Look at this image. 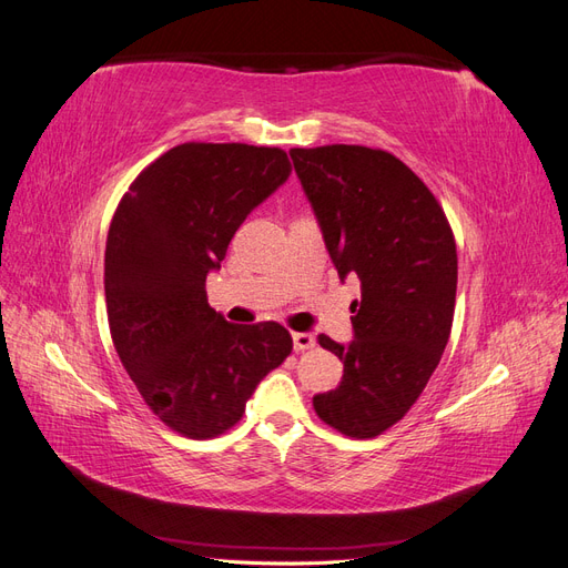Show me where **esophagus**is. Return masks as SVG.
<instances>
[{"label": "esophagus", "instance_id": "1", "mask_svg": "<svg viewBox=\"0 0 568 568\" xmlns=\"http://www.w3.org/2000/svg\"><path fill=\"white\" fill-rule=\"evenodd\" d=\"M291 338H294V351L296 353L311 351L315 346V336L311 332H294V334H291Z\"/></svg>", "mask_w": 568, "mask_h": 568}]
</instances>
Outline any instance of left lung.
I'll return each instance as SVG.
<instances>
[{"instance_id": "left-lung-1", "label": "left lung", "mask_w": 568, "mask_h": 568, "mask_svg": "<svg viewBox=\"0 0 568 568\" xmlns=\"http://www.w3.org/2000/svg\"><path fill=\"white\" fill-rule=\"evenodd\" d=\"M341 282L355 274L348 346L320 334L343 363L317 417L351 438H374L417 403L450 338L457 248L440 203L393 153L355 144L291 149Z\"/></svg>"}]
</instances>
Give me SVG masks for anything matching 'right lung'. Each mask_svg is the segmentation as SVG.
<instances>
[{"mask_svg":"<svg viewBox=\"0 0 568 568\" xmlns=\"http://www.w3.org/2000/svg\"><path fill=\"white\" fill-rule=\"evenodd\" d=\"M288 175L277 146L189 142L142 170L111 220L113 346L153 415L186 438L232 428L294 348L282 324H232L205 296L239 225Z\"/></svg>","mask_w":568,"mask_h":568,"instance_id":"add662e5","label":"right lung"}]
</instances>
